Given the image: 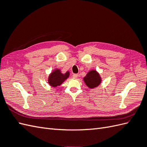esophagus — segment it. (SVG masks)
<instances>
[{"label": "esophagus", "instance_id": "obj_1", "mask_svg": "<svg viewBox=\"0 0 147 147\" xmlns=\"http://www.w3.org/2000/svg\"><path fill=\"white\" fill-rule=\"evenodd\" d=\"M78 76V74H73V77L74 78H77Z\"/></svg>", "mask_w": 147, "mask_h": 147}]
</instances>
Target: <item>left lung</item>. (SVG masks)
Masks as SVG:
<instances>
[{"label":"left lung","mask_w":147,"mask_h":147,"mask_svg":"<svg viewBox=\"0 0 147 147\" xmlns=\"http://www.w3.org/2000/svg\"><path fill=\"white\" fill-rule=\"evenodd\" d=\"M83 80L88 87L91 88V89L99 86L101 82L100 74L95 70L89 71L86 76L83 78Z\"/></svg>","instance_id":"obj_1"}]
</instances>
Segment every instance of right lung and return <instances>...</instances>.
I'll return each mask as SVG.
<instances>
[{
    "mask_svg": "<svg viewBox=\"0 0 147 147\" xmlns=\"http://www.w3.org/2000/svg\"><path fill=\"white\" fill-rule=\"evenodd\" d=\"M69 76V72L67 71L65 74H62L59 69H56L51 73L48 78V83L53 87L59 86Z\"/></svg>",
    "mask_w": 147,
    "mask_h": 147,
    "instance_id": "1",
    "label": "right lung"
}]
</instances>
